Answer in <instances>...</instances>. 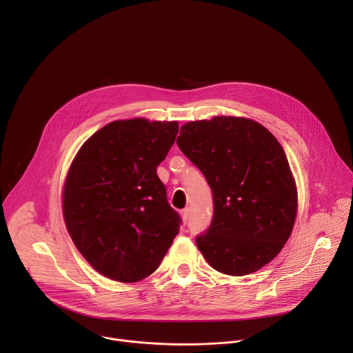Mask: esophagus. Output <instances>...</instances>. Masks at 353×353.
<instances>
[{"instance_id":"esophagus-1","label":"esophagus","mask_w":353,"mask_h":353,"mask_svg":"<svg viewBox=\"0 0 353 353\" xmlns=\"http://www.w3.org/2000/svg\"><path fill=\"white\" fill-rule=\"evenodd\" d=\"M181 218H183V221L187 223V221L190 219V208H185V210L181 211Z\"/></svg>"}]
</instances>
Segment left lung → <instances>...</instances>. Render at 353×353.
<instances>
[{"instance_id": "left-lung-1", "label": "left lung", "mask_w": 353, "mask_h": 353, "mask_svg": "<svg viewBox=\"0 0 353 353\" xmlns=\"http://www.w3.org/2000/svg\"><path fill=\"white\" fill-rule=\"evenodd\" d=\"M177 145L212 191L211 225L195 237L210 265L243 276L274 260L297 211L294 179L278 139L257 121L221 116L184 124Z\"/></svg>"}]
</instances>
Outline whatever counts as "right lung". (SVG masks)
<instances>
[{"instance_id":"obj_1","label":"right lung","mask_w":353,"mask_h":353,"mask_svg":"<svg viewBox=\"0 0 353 353\" xmlns=\"http://www.w3.org/2000/svg\"><path fill=\"white\" fill-rule=\"evenodd\" d=\"M177 132V121H113L70 168L65 226L83 259L110 279L130 283L155 272L179 233L181 218L157 174Z\"/></svg>"}]
</instances>
